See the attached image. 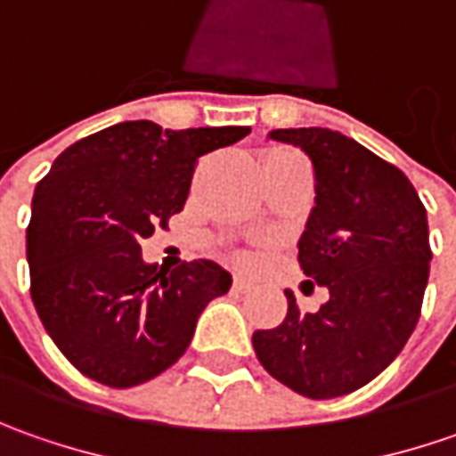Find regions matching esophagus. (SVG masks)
Listing matches in <instances>:
<instances>
[{
	"label": "esophagus",
	"mask_w": 456,
	"mask_h": 456,
	"mask_svg": "<svg viewBox=\"0 0 456 456\" xmlns=\"http://www.w3.org/2000/svg\"><path fill=\"white\" fill-rule=\"evenodd\" d=\"M233 289L248 291L251 289V281H248V279H243V276H236V279H233Z\"/></svg>",
	"instance_id": "obj_1"
}]
</instances>
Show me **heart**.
<instances>
[{"label":"heart","mask_w":456,"mask_h":456,"mask_svg":"<svg viewBox=\"0 0 456 456\" xmlns=\"http://www.w3.org/2000/svg\"><path fill=\"white\" fill-rule=\"evenodd\" d=\"M236 261H238V264H254L256 256L254 254H238Z\"/></svg>","instance_id":"b5f03b06"}]
</instances>
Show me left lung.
<instances>
[{"label": "left lung", "instance_id": "obj_1", "mask_svg": "<svg viewBox=\"0 0 456 456\" xmlns=\"http://www.w3.org/2000/svg\"><path fill=\"white\" fill-rule=\"evenodd\" d=\"M314 167V208L299 238L302 272L330 299L256 330L258 362L306 398L353 394L383 373L411 338L429 281V223L409 177L355 139L320 126L273 129Z\"/></svg>", "mask_w": 456, "mask_h": 456}]
</instances>
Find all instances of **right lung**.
Instances as JSON below:
<instances>
[{
	"instance_id": "1",
	"label": "right lung",
	"mask_w": 456,
	"mask_h": 456,
	"mask_svg": "<svg viewBox=\"0 0 456 456\" xmlns=\"http://www.w3.org/2000/svg\"><path fill=\"white\" fill-rule=\"evenodd\" d=\"M248 132L124 121L70 144L37 183L27 225L29 294L83 376L132 388L165 373L208 302L231 289L216 261H184L167 273L142 258L139 243L183 210L202 154Z\"/></svg>"
}]
</instances>
